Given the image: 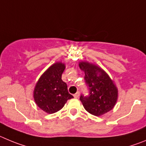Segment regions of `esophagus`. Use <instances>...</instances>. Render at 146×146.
Here are the masks:
<instances>
[{
	"mask_svg": "<svg viewBox=\"0 0 146 146\" xmlns=\"http://www.w3.org/2000/svg\"><path fill=\"white\" fill-rule=\"evenodd\" d=\"M79 95H80V92H77L76 93V94H74V98H78V97H79Z\"/></svg>",
	"mask_w": 146,
	"mask_h": 146,
	"instance_id": "34e87169",
	"label": "esophagus"
}]
</instances>
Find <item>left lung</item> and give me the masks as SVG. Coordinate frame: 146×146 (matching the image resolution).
I'll list each match as a JSON object with an SVG mask.
<instances>
[{"label": "left lung", "instance_id": "1", "mask_svg": "<svg viewBox=\"0 0 146 146\" xmlns=\"http://www.w3.org/2000/svg\"><path fill=\"white\" fill-rule=\"evenodd\" d=\"M84 72V80L89 94H81L80 100L89 113L100 116L113 108L118 99V89L108 75L102 68L88 62H79Z\"/></svg>", "mask_w": 146, "mask_h": 146}]
</instances>
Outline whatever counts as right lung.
I'll return each instance as SVG.
<instances>
[{
    "instance_id": "add662e5",
    "label": "right lung",
    "mask_w": 146,
    "mask_h": 146,
    "mask_svg": "<svg viewBox=\"0 0 146 146\" xmlns=\"http://www.w3.org/2000/svg\"><path fill=\"white\" fill-rule=\"evenodd\" d=\"M65 65L62 62L53 64L43 73L35 85L33 92L35 102L47 113L61 110L68 100L73 98L68 91L66 83L62 80Z\"/></svg>"
}]
</instances>
